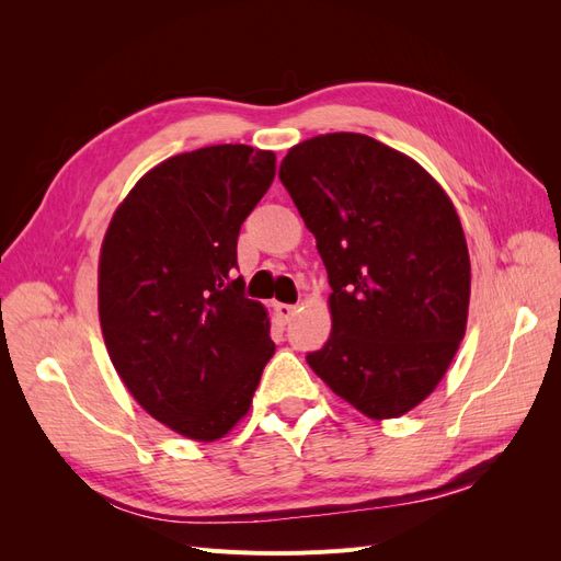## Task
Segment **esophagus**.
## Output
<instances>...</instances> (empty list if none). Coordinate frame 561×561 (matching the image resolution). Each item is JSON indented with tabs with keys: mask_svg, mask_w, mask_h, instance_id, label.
I'll list each match as a JSON object with an SVG mask.
<instances>
[{
	"mask_svg": "<svg viewBox=\"0 0 561 561\" xmlns=\"http://www.w3.org/2000/svg\"><path fill=\"white\" fill-rule=\"evenodd\" d=\"M276 311H278V318H280L283 322H287V320H293L297 307H293V304H278Z\"/></svg>",
	"mask_w": 561,
	"mask_h": 561,
	"instance_id": "esophagus-1",
	"label": "esophagus"
}]
</instances>
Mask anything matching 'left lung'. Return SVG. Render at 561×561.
<instances>
[{
	"label": "left lung",
	"instance_id": "obj_1",
	"mask_svg": "<svg viewBox=\"0 0 561 561\" xmlns=\"http://www.w3.org/2000/svg\"><path fill=\"white\" fill-rule=\"evenodd\" d=\"M280 180L332 287V332L307 363L369 419L412 412L466 334L470 254L451 198L412 157L363 133L295 145Z\"/></svg>",
	"mask_w": 561,
	"mask_h": 561
}]
</instances>
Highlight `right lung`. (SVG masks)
Wrapping results in <instances>:
<instances>
[{
    "instance_id": "obj_1",
    "label": "right lung",
    "mask_w": 561,
    "mask_h": 561,
    "mask_svg": "<svg viewBox=\"0 0 561 561\" xmlns=\"http://www.w3.org/2000/svg\"><path fill=\"white\" fill-rule=\"evenodd\" d=\"M274 178V151H184L135 182L100 248L98 313L116 375L149 416L196 443L250 412L276 351L266 307L233 278L243 219Z\"/></svg>"
}]
</instances>
